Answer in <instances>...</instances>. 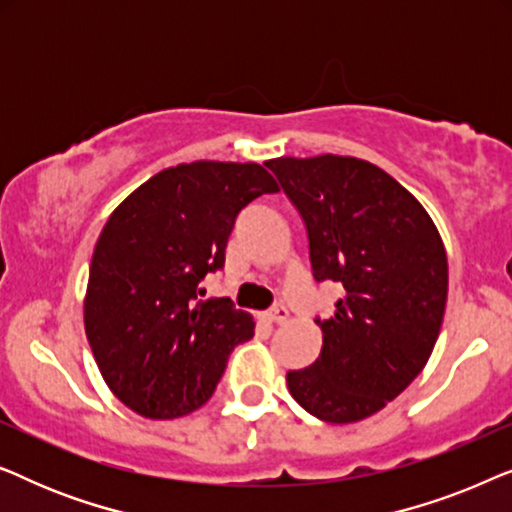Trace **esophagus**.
I'll list each match as a JSON object with an SVG mask.
<instances>
[{
  "label": "esophagus",
  "mask_w": 512,
  "mask_h": 512,
  "mask_svg": "<svg viewBox=\"0 0 512 512\" xmlns=\"http://www.w3.org/2000/svg\"><path fill=\"white\" fill-rule=\"evenodd\" d=\"M268 319L275 321V324H284V321L289 319V310H286V305H275L268 312Z\"/></svg>",
  "instance_id": "1"
}]
</instances>
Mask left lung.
<instances>
[{"instance_id":"obj_1","label":"left lung","mask_w":512,"mask_h":512,"mask_svg":"<svg viewBox=\"0 0 512 512\" xmlns=\"http://www.w3.org/2000/svg\"><path fill=\"white\" fill-rule=\"evenodd\" d=\"M303 216L317 282L345 296L317 319L324 342L286 387L331 424L361 422L401 394L429 361L447 303V254L408 188L352 156L265 163Z\"/></svg>"}]
</instances>
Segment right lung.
I'll return each instance as SVG.
<instances>
[{
  "label": "right lung",
  "instance_id": "right-lung-1",
  "mask_svg": "<svg viewBox=\"0 0 512 512\" xmlns=\"http://www.w3.org/2000/svg\"><path fill=\"white\" fill-rule=\"evenodd\" d=\"M258 163L195 160L153 174L104 223L90 261L83 324L118 401L149 419L198 410L228 354L254 335L251 314L200 289L226 261L237 214L277 193Z\"/></svg>",
  "mask_w": 512,
  "mask_h": 512
}]
</instances>
